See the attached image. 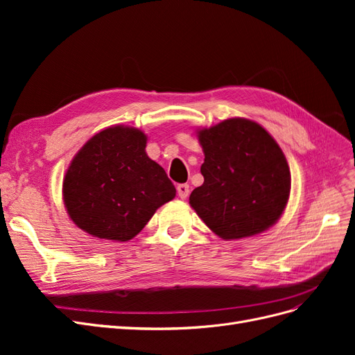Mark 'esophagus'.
Masks as SVG:
<instances>
[{"instance_id": "obj_1", "label": "esophagus", "mask_w": 355, "mask_h": 355, "mask_svg": "<svg viewBox=\"0 0 355 355\" xmlns=\"http://www.w3.org/2000/svg\"><path fill=\"white\" fill-rule=\"evenodd\" d=\"M176 189H178L179 198H182V200H185L189 196V185L188 184H180V185H178Z\"/></svg>"}]
</instances>
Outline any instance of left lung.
Wrapping results in <instances>:
<instances>
[{"instance_id":"1","label":"left lung","mask_w":355,"mask_h":355,"mask_svg":"<svg viewBox=\"0 0 355 355\" xmlns=\"http://www.w3.org/2000/svg\"><path fill=\"white\" fill-rule=\"evenodd\" d=\"M204 184L191 207L223 240L261 234L280 219L290 196V170L282 148L262 125L230 118L198 130Z\"/></svg>"}]
</instances>
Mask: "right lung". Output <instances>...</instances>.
Listing matches in <instances>:
<instances>
[{
	"label": "right lung",
	"mask_w": 355,
	"mask_h": 355,
	"mask_svg": "<svg viewBox=\"0 0 355 355\" xmlns=\"http://www.w3.org/2000/svg\"><path fill=\"white\" fill-rule=\"evenodd\" d=\"M145 148L146 135L139 128L114 125L80 149L63 179V202L78 228L98 239L128 241L175 198V185Z\"/></svg>",
	"instance_id": "obj_1"
}]
</instances>
